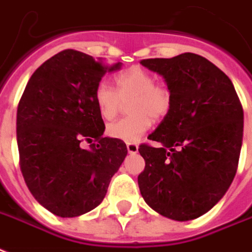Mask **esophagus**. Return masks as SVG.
Masks as SVG:
<instances>
[{"label": "esophagus", "mask_w": 252, "mask_h": 252, "mask_svg": "<svg viewBox=\"0 0 252 252\" xmlns=\"http://www.w3.org/2000/svg\"><path fill=\"white\" fill-rule=\"evenodd\" d=\"M126 149H128V152H129L130 155H134V153L139 152V145L133 143H128L126 144Z\"/></svg>", "instance_id": "34e87169"}]
</instances>
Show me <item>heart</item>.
<instances>
[{
    "mask_svg": "<svg viewBox=\"0 0 252 252\" xmlns=\"http://www.w3.org/2000/svg\"><path fill=\"white\" fill-rule=\"evenodd\" d=\"M116 91L101 82L95 90V103L100 116L111 120L119 112L122 101H129L130 116L107 126L109 137L134 143L155 120L164 119L172 108V94L165 84H157L155 76L143 67L133 66L115 76Z\"/></svg>",
    "mask_w": 252,
    "mask_h": 252,
    "instance_id": "obj_1",
    "label": "heart"
}]
</instances>
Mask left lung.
I'll return each mask as SVG.
<instances>
[{
    "instance_id": "1",
    "label": "left lung",
    "mask_w": 252,
    "mask_h": 252,
    "mask_svg": "<svg viewBox=\"0 0 252 252\" xmlns=\"http://www.w3.org/2000/svg\"><path fill=\"white\" fill-rule=\"evenodd\" d=\"M164 78L172 108L141 144L145 169L139 176L144 201L161 216L190 220L203 216L226 194L243 140V108L231 80L206 58L193 53L144 59Z\"/></svg>"
}]
</instances>
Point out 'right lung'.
Wrapping results in <instances>:
<instances>
[{
  "instance_id": "1",
  "label": "right lung",
  "mask_w": 252,
  "mask_h": 252,
  "mask_svg": "<svg viewBox=\"0 0 252 252\" xmlns=\"http://www.w3.org/2000/svg\"><path fill=\"white\" fill-rule=\"evenodd\" d=\"M122 64L64 50L26 84L17 109L21 170L32 197L55 216L72 218L100 205L128 153L124 141L103 137L95 103L101 78Z\"/></svg>"
}]
</instances>
